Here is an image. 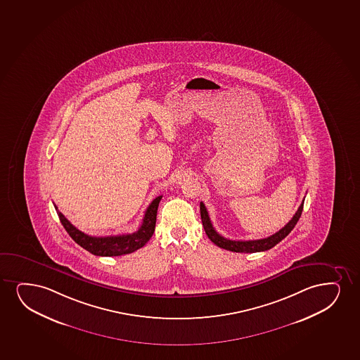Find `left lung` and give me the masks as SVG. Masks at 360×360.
Listing matches in <instances>:
<instances>
[{"label": "left lung", "mask_w": 360, "mask_h": 360, "mask_svg": "<svg viewBox=\"0 0 360 360\" xmlns=\"http://www.w3.org/2000/svg\"><path fill=\"white\" fill-rule=\"evenodd\" d=\"M303 205H304V200L302 202V205H300L296 214L293 215V218L281 230H278L276 233H274V235L266 237V238H262V240L233 241V240H229V238H225L221 235H219L218 232L215 231V229L213 228V225H212L210 215H208V212H207V208L203 205V202H200V219H202V224H203V228H205L207 236L217 246L224 248V250L237 252V253H255V252H263V250H270L274 246H276L278 242L283 241V238L296 226L297 221L300 220L302 210H303Z\"/></svg>", "instance_id": "left-lung-1"}]
</instances>
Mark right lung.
Instances as JSON below:
<instances>
[{
  "label": "right lung",
  "instance_id": "1",
  "mask_svg": "<svg viewBox=\"0 0 360 360\" xmlns=\"http://www.w3.org/2000/svg\"><path fill=\"white\" fill-rule=\"evenodd\" d=\"M160 200L162 196H158L152 200V203L146 210L141 226L136 232L128 233V235H119V236H89L75 228L73 224H70L68 219L60 213L56 205L55 208L63 228L67 230L69 236L72 237L79 246L89 250L92 255H101V257H117V255L132 253L150 241V237L155 232L157 210H158Z\"/></svg>",
  "mask_w": 360,
  "mask_h": 360
}]
</instances>
